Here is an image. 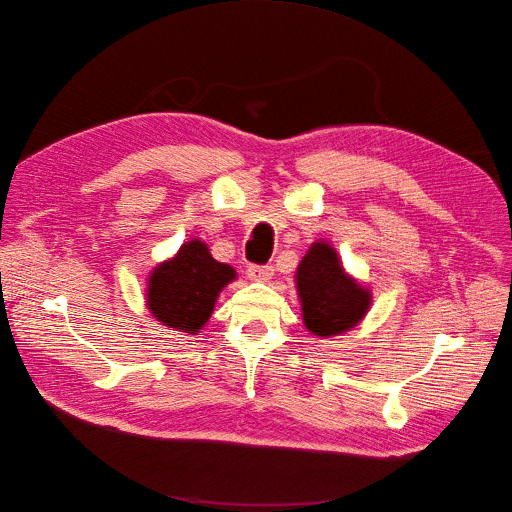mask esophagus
Masks as SVG:
<instances>
[{"instance_id":"34e87169","label":"esophagus","mask_w":512,"mask_h":512,"mask_svg":"<svg viewBox=\"0 0 512 512\" xmlns=\"http://www.w3.org/2000/svg\"><path fill=\"white\" fill-rule=\"evenodd\" d=\"M247 277L254 282H269L273 277V267L271 265H250L247 267Z\"/></svg>"}]
</instances>
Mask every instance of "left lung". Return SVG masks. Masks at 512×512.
<instances>
[{
    "label": "left lung",
    "instance_id": "obj_1",
    "mask_svg": "<svg viewBox=\"0 0 512 512\" xmlns=\"http://www.w3.org/2000/svg\"><path fill=\"white\" fill-rule=\"evenodd\" d=\"M305 329L316 337L342 335L359 324L371 307V290L346 273L342 258L327 241L309 247L294 275Z\"/></svg>",
    "mask_w": 512,
    "mask_h": 512
}]
</instances>
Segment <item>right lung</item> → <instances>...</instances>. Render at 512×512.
I'll return each mask as SVG.
<instances>
[{
	"label": "right lung",
	"instance_id": "1",
	"mask_svg": "<svg viewBox=\"0 0 512 512\" xmlns=\"http://www.w3.org/2000/svg\"><path fill=\"white\" fill-rule=\"evenodd\" d=\"M237 271L218 262L205 241H185L179 252L153 267L147 280L149 314L170 331L198 335L213 314L220 292Z\"/></svg>",
	"mask_w": 512,
	"mask_h": 512
}]
</instances>
